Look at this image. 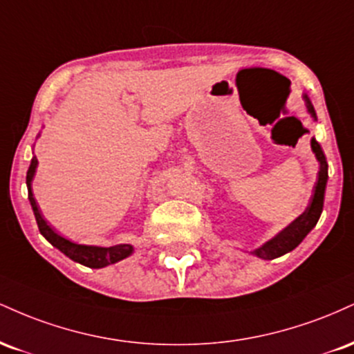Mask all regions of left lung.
Masks as SVG:
<instances>
[{
    "label": "left lung",
    "instance_id": "1",
    "mask_svg": "<svg viewBox=\"0 0 354 354\" xmlns=\"http://www.w3.org/2000/svg\"><path fill=\"white\" fill-rule=\"evenodd\" d=\"M304 101H306L308 113L316 120L315 108H313L310 98L306 95L303 96ZM311 149L315 153L316 160L319 163V171H318V181H316L315 189H313V196L308 208L304 209L303 214H299L298 218L295 219L293 223L286 226V228L279 231L274 238H271L270 241H266L265 245L256 248L253 254L258 256L261 259H274L279 258V256L290 253L293 251L299 243L306 238V234L315 228L316 223L321 216V211H323V203H324V191H326V181H328V163L326 158H324L323 149L318 141L315 138H311Z\"/></svg>",
    "mask_w": 354,
    "mask_h": 354
}]
</instances>
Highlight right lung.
Segmentation results:
<instances>
[{
	"mask_svg": "<svg viewBox=\"0 0 354 354\" xmlns=\"http://www.w3.org/2000/svg\"><path fill=\"white\" fill-rule=\"evenodd\" d=\"M36 166H38V160L33 156L31 160L30 168H28L26 173V185H28V200L31 203V208H33L36 223H38L39 233L43 234L48 241L51 243L53 246L58 248L61 253H64L68 258H71L73 261L80 263V265H84L88 268H104L108 265H113V263L121 261V259L128 258L129 254L133 253L131 245H115V246H89V245H78V243H73L70 239L59 236L55 230L44 221L41 213H39L38 205H36V200L33 196V191H31V181H33Z\"/></svg>",
	"mask_w": 354,
	"mask_h": 354,
	"instance_id": "add662e5",
	"label": "right lung"
}]
</instances>
